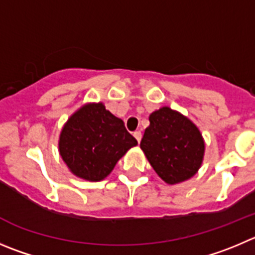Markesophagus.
Instances as JSON below:
<instances>
[{"instance_id": "obj_1", "label": "esophagus", "mask_w": 255, "mask_h": 255, "mask_svg": "<svg viewBox=\"0 0 255 255\" xmlns=\"http://www.w3.org/2000/svg\"><path fill=\"white\" fill-rule=\"evenodd\" d=\"M133 135H134V138L137 139V141L141 142V138H142V133H141V130H135V132L133 133Z\"/></svg>"}]
</instances>
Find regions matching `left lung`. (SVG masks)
Here are the masks:
<instances>
[{
    "mask_svg": "<svg viewBox=\"0 0 255 255\" xmlns=\"http://www.w3.org/2000/svg\"><path fill=\"white\" fill-rule=\"evenodd\" d=\"M141 149L157 175L175 185L191 178L201 167L205 142L187 117L162 107L149 116Z\"/></svg>",
    "mask_w": 255,
    "mask_h": 255,
    "instance_id": "8db88e82",
    "label": "left lung"
}]
</instances>
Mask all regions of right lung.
Listing matches in <instances>:
<instances>
[{
	"instance_id": "obj_1",
	"label": "right lung",
	"mask_w": 255,
	"mask_h": 255,
	"mask_svg": "<svg viewBox=\"0 0 255 255\" xmlns=\"http://www.w3.org/2000/svg\"><path fill=\"white\" fill-rule=\"evenodd\" d=\"M137 139L103 103H88L71 114L59 138V152L71 173L87 181L106 178Z\"/></svg>"
}]
</instances>
